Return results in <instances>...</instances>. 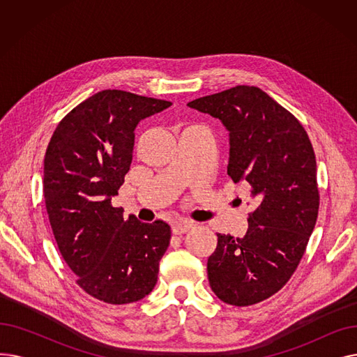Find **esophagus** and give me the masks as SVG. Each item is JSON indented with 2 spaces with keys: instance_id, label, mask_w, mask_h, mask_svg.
I'll return each instance as SVG.
<instances>
[{
  "instance_id": "1",
  "label": "esophagus",
  "mask_w": 357,
  "mask_h": 357,
  "mask_svg": "<svg viewBox=\"0 0 357 357\" xmlns=\"http://www.w3.org/2000/svg\"><path fill=\"white\" fill-rule=\"evenodd\" d=\"M194 226L195 224L192 222V221H176V222H174V226H172V231H174V234H183V233H186V231H190L191 229H194Z\"/></svg>"
}]
</instances>
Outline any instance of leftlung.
Returning a JSON list of instances; mask_svg holds the SVG:
<instances>
[{
	"instance_id": "1",
	"label": "left lung",
	"mask_w": 357,
	"mask_h": 357,
	"mask_svg": "<svg viewBox=\"0 0 357 357\" xmlns=\"http://www.w3.org/2000/svg\"><path fill=\"white\" fill-rule=\"evenodd\" d=\"M188 105L230 131L227 174L249 183L255 205L245 237L217 234L210 287L230 305L265 301L291 279L315 226L320 192L312 144L298 119L257 86L237 85Z\"/></svg>"
}]
</instances>
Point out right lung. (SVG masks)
<instances>
[{
    "label": "right lung",
    "mask_w": 357,
    "mask_h": 357,
    "mask_svg": "<svg viewBox=\"0 0 357 357\" xmlns=\"http://www.w3.org/2000/svg\"><path fill=\"white\" fill-rule=\"evenodd\" d=\"M171 105L100 91L68 112L46 149L43 194L54 240L77 284L107 304L136 303L158 282L171 227L124 218L111 197L133 159L136 126Z\"/></svg>",
    "instance_id": "right-lung-1"
}]
</instances>
